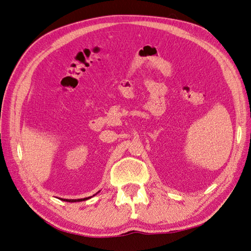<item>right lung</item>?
Wrapping results in <instances>:
<instances>
[{
	"label": "right lung",
	"instance_id": "obj_1",
	"mask_svg": "<svg viewBox=\"0 0 251 251\" xmlns=\"http://www.w3.org/2000/svg\"><path fill=\"white\" fill-rule=\"evenodd\" d=\"M92 197V196H91ZM91 197L88 198H80V199H61V201H69V202H75V201H86V199H89Z\"/></svg>",
	"mask_w": 251,
	"mask_h": 251
}]
</instances>
